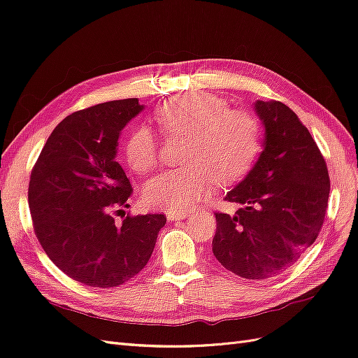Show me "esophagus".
<instances>
[{"label":"esophagus","mask_w":358,"mask_h":358,"mask_svg":"<svg viewBox=\"0 0 358 358\" xmlns=\"http://www.w3.org/2000/svg\"><path fill=\"white\" fill-rule=\"evenodd\" d=\"M189 210H175V212H169L167 213V220L169 221H180V220H185L189 216Z\"/></svg>","instance_id":"esophagus-1"}]
</instances>
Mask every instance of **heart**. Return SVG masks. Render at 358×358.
Segmentation results:
<instances>
[{"mask_svg":"<svg viewBox=\"0 0 358 358\" xmlns=\"http://www.w3.org/2000/svg\"><path fill=\"white\" fill-rule=\"evenodd\" d=\"M155 121L164 134H187L183 161L187 167L164 170L150 178L143 200L152 208L183 210L197 203L215 182L230 185L255 161L262 133L245 112L227 110L220 96L189 92L161 106ZM125 158L136 171H149L158 162V140L149 128L138 127L125 142Z\"/></svg>","mask_w":358,"mask_h":358,"instance_id":"b5f03b06","label":"heart"}]
</instances>
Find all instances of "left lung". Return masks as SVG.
<instances>
[{"mask_svg": "<svg viewBox=\"0 0 358 358\" xmlns=\"http://www.w3.org/2000/svg\"><path fill=\"white\" fill-rule=\"evenodd\" d=\"M264 127L263 150L225 201L234 215H216L212 251L234 275L267 279L282 273L315 242L327 210L326 161L308 128L280 101L254 103Z\"/></svg>", "mask_w": 358, "mask_h": 358, "instance_id": "left-lung-1", "label": "left lung"}]
</instances>
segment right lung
<instances>
[{"label": "right lung", "mask_w": 358, "mask_h": 358, "mask_svg": "<svg viewBox=\"0 0 358 358\" xmlns=\"http://www.w3.org/2000/svg\"><path fill=\"white\" fill-rule=\"evenodd\" d=\"M145 109L137 99L74 112L57 125L31 173L28 204L40 245L85 285L117 287L149 262L162 213L124 216L131 185L116 161L124 127ZM120 210L117 211V209Z\"/></svg>", "instance_id": "1"}]
</instances>
